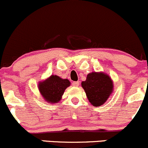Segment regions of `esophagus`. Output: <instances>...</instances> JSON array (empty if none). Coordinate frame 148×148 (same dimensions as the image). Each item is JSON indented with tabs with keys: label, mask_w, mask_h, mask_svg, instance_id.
I'll list each match as a JSON object with an SVG mask.
<instances>
[{
	"label": "esophagus",
	"mask_w": 148,
	"mask_h": 148,
	"mask_svg": "<svg viewBox=\"0 0 148 148\" xmlns=\"http://www.w3.org/2000/svg\"><path fill=\"white\" fill-rule=\"evenodd\" d=\"M80 84V82L79 81H75V82H73V85L75 87H77Z\"/></svg>",
	"instance_id": "obj_1"
}]
</instances>
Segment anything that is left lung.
<instances>
[{"mask_svg": "<svg viewBox=\"0 0 148 148\" xmlns=\"http://www.w3.org/2000/svg\"><path fill=\"white\" fill-rule=\"evenodd\" d=\"M90 103L95 107L104 104L113 90V83L104 73L92 72L81 83Z\"/></svg>", "mask_w": 148, "mask_h": 148, "instance_id": "left-lung-1", "label": "left lung"}]
</instances>
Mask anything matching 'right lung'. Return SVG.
<instances>
[{
	"mask_svg": "<svg viewBox=\"0 0 148 148\" xmlns=\"http://www.w3.org/2000/svg\"><path fill=\"white\" fill-rule=\"evenodd\" d=\"M71 85L68 79H63L56 75L38 83V89L44 100L51 103H57L61 100L64 91Z\"/></svg>",
	"mask_w": 148,
	"mask_h": 148,
	"instance_id": "add662e5",
	"label": "right lung"
}]
</instances>
